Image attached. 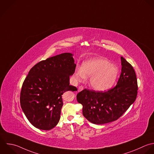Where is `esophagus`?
Wrapping results in <instances>:
<instances>
[{"label": "esophagus", "mask_w": 154, "mask_h": 154, "mask_svg": "<svg viewBox=\"0 0 154 154\" xmlns=\"http://www.w3.org/2000/svg\"><path fill=\"white\" fill-rule=\"evenodd\" d=\"M84 89V87L83 86H80L79 87V88H78V90H77V92H80V91H82L83 89Z\"/></svg>", "instance_id": "34e87169"}]
</instances>
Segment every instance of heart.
Returning <instances> with one entry per match:
<instances>
[{"mask_svg":"<svg viewBox=\"0 0 154 154\" xmlns=\"http://www.w3.org/2000/svg\"><path fill=\"white\" fill-rule=\"evenodd\" d=\"M118 68L102 57H94L85 61L81 68L75 69L74 76L76 81L84 82L86 76L90 77L91 86L99 91L110 88L118 76Z\"/></svg>","mask_w":154,"mask_h":154,"instance_id":"heart-1","label":"heart"}]
</instances>
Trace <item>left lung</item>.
Wrapping results in <instances>:
<instances>
[{"label": "left lung", "instance_id": "obj_1", "mask_svg": "<svg viewBox=\"0 0 154 154\" xmlns=\"http://www.w3.org/2000/svg\"><path fill=\"white\" fill-rule=\"evenodd\" d=\"M121 74L116 85L106 92L85 89L77 95L83 115L91 123L104 124L118 119L135 101L137 80L133 66L122 56Z\"/></svg>", "mask_w": 154, "mask_h": 154}]
</instances>
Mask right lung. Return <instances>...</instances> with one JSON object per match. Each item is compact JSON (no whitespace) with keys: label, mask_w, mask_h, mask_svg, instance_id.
<instances>
[{"label":"right lung","mask_w":154,"mask_h":154,"mask_svg":"<svg viewBox=\"0 0 154 154\" xmlns=\"http://www.w3.org/2000/svg\"><path fill=\"white\" fill-rule=\"evenodd\" d=\"M72 54L64 53L35 65L26 77L20 92L21 107L36 128L50 130L58 124L62 95L77 88L69 85L75 69Z\"/></svg>","instance_id":"1"}]
</instances>
